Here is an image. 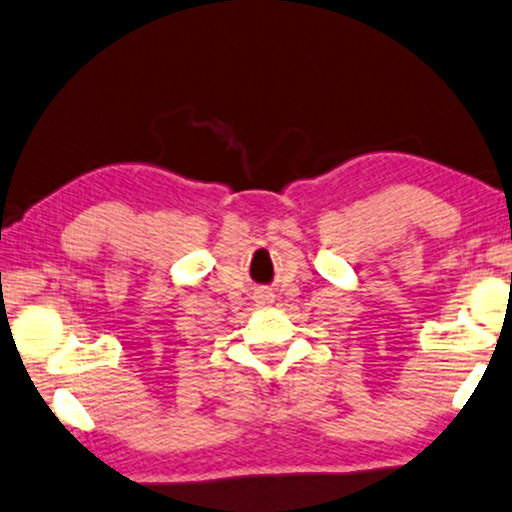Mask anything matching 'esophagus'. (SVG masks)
<instances>
[{
    "label": "esophagus",
    "instance_id": "1",
    "mask_svg": "<svg viewBox=\"0 0 512 512\" xmlns=\"http://www.w3.org/2000/svg\"><path fill=\"white\" fill-rule=\"evenodd\" d=\"M268 299H270V294H266V301H268Z\"/></svg>",
    "mask_w": 512,
    "mask_h": 512
}]
</instances>
